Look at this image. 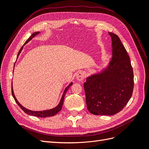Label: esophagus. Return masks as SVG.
I'll list each match as a JSON object with an SVG mask.
<instances>
[{
	"label": "esophagus",
	"mask_w": 149,
	"mask_h": 149,
	"mask_svg": "<svg viewBox=\"0 0 149 149\" xmlns=\"http://www.w3.org/2000/svg\"><path fill=\"white\" fill-rule=\"evenodd\" d=\"M84 73H83L82 71L78 72L77 74H76V79H77L78 81H82L84 79Z\"/></svg>",
	"instance_id": "34e87169"
}]
</instances>
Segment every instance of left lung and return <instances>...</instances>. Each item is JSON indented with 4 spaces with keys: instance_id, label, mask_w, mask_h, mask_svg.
<instances>
[{
    "instance_id": "left-lung-1",
    "label": "left lung",
    "mask_w": 149,
    "mask_h": 149,
    "mask_svg": "<svg viewBox=\"0 0 149 149\" xmlns=\"http://www.w3.org/2000/svg\"><path fill=\"white\" fill-rule=\"evenodd\" d=\"M112 39V56L101 73L84 83L87 109L94 115L112 116L123 110L132 95L134 73L127 51L117 35Z\"/></svg>"
}]
</instances>
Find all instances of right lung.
Listing matches in <instances>:
<instances>
[{
	"label": "right lung",
	"instance_id": "right-lung-1",
	"mask_svg": "<svg viewBox=\"0 0 149 149\" xmlns=\"http://www.w3.org/2000/svg\"><path fill=\"white\" fill-rule=\"evenodd\" d=\"M38 33H40V32H38V31H37V32L33 33L32 35H31L30 36V37H29V38L27 40H26V41L25 42L24 45L22 46V47L20 48V51L19 52V53H18V55H17V58H18V57H19V55H20V53H21V52H22V49H23L24 46L27 43L29 42H30V40L35 37V36L38 35ZM14 66H15V65H14ZM13 69H14V68H13ZM72 84H73V83H71L65 88V91H64V92H63V94L62 97H61V100H60V103L58 104V106H57L56 107L53 108V109H52L45 110V111H31V110L26 109L25 107H24V106H22L20 104L19 102V101H17V100L15 96V95H14V93H13V91L12 84V96H13V98H14V100H15V102H17V104L19 106V107L21 108V109H22V110H23V111L25 112L26 114H27L30 115V116L38 117V118H47V117H51V116H55V115H56V114L58 113V112H60V111H61V108H62L63 104L64 98H65V94H66V91H68V89L70 88V87L71 86Z\"/></svg>",
	"mask_w": 149,
	"mask_h": 149
}]
</instances>
